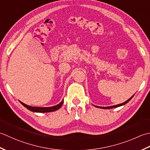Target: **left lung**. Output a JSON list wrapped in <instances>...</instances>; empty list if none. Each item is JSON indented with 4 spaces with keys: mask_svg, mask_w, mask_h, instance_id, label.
I'll return each instance as SVG.
<instances>
[{
    "mask_svg": "<svg viewBox=\"0 0 150 150\" xmlns=\"http://www.w3.org/2000/svg\"><path fill=\"white\" fill-rule=\"evenodd\" d=\"M134 96V95H133L132 96H131L129 99H128L127 101H126V102H124V103H120V104H118V105H112V106H109V107H99V106H96V105H94V107H96V108H101V109H111V108H118V107H120L122 105H124L125 104H126V103L127 102H129V101L131 100V99Z\"/></svg>",
    "mask_w": 150,
    "mask_h": 150,
    "instance_id": "1",
    "label": "left lung"
}]
</instances>
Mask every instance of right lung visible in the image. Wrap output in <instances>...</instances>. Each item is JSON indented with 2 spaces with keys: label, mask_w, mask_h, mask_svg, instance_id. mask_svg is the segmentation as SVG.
I'll list each match as a JSON object with an SVG mask.
<instances>
[{
  "label": "right lung",
  "mask_w": 150,
  "mask_h": 150,
  "mask_svg": "<svg viewBox=\"0 0 150 150\" xmlns=\"http://www.w3.org/2000/svg\"><path fill=\"white\" fill-rule=\"evenodd\" d=\"M20 103L22 104L24 107H25L26 109H28L30 111L32 112H52L55 111L56 110L60 109L62 108L63 103L64 102V100H63L62 102H61L59 104L56 105L52 106V107H47V108H40V107H32L25 104V103H23L22 102L19 101Z\"/></svg>",
  "instance_id": "add662e5"
}]
</instances>
